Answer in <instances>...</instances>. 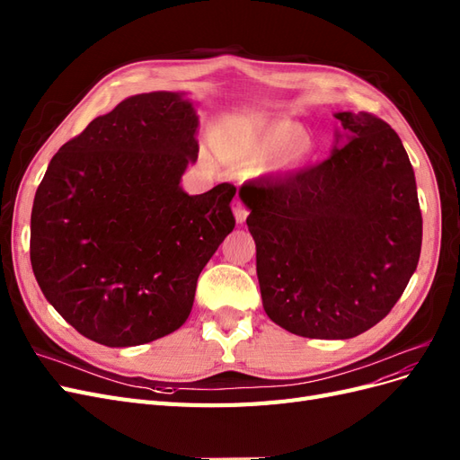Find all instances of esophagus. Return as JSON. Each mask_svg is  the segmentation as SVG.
<instances>
[{
  "mask_svg": "<svg viewBox=\"0 0 460 460\" xmlns=\"http://www.w3.org/2000/svg\"><path fill=\"white\" fill-rule=\"evenodd\" d=\"M232 211H234L235 222H238V225H243L245 218H247V215H249V211L245 208V205H243L240 199H235V201H234V207H232Z\"/></svg>",
  "mask_w": 460,
  "mask_h": 460,
  "instance_id": "esophagus-1",
  "label": "esophagus"
}]
</instances>
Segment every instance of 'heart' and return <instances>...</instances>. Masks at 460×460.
Returning <instances> with one entry per match:
<instances>
[{
  "label": "heart",
  "instance_id": "b5f03b06",
  "mask_svg": "<svg viewBox=\"0 0 460 460\" xmlns=\"http://www.w3.org/2000/svg\"><path fill=\"white\" fill-rule=\"evenodd\" d=\"M217 151L222 159L235 164L252 166L272 159L267 164V171L291 172L309 161L313 142L307 134H303L299 122L289 119H261L249 120L226 132L217 142Z\"/></svg>",
  "mask_w": 460,
  "mask_h": 460
}]
</instances>
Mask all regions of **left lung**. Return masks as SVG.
<instances>
[{
	"label": "left lung",
	"mask_w": 460,
	"mask_h": 460,
	"mask_svg": "<svg viewBox=\"0 0 460 460\" xmlns=\"http://www.w3.org/2000/svg\"><path fill=\"white\" fill-rule=\"evenodd\" d=\"M332 155L243 186L264 313L296 336L349 340L392 311L420 259L422 215L395 130L341 111Z\"/></svg>",
	"instance_id": "8db88e82"
}]
</instances>
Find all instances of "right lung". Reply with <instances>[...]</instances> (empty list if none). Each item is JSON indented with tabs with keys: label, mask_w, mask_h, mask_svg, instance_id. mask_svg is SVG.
<instances>
[{
	"label": "right lung",
	"mask_w": 460,
	"mask_h": 460,
	"mask_svg": "<svg viewBox=\"0 0 460 460\" xmlns=\"http://www.w3.org/2000/svg\"><path fill=\"white\" fill-rule=\"evenodd\" d=\"M186 92L130 95L66 142L36 190L31 262L40 289L82 336L107 347L182 326L198 278L234 230L232 184L188 196L198 161Z\"/></svg>",
	"instance_id": "right-lung-1"
}]
</instances>
